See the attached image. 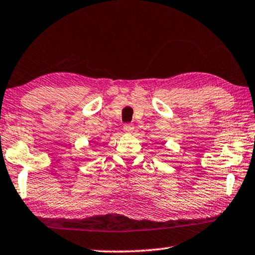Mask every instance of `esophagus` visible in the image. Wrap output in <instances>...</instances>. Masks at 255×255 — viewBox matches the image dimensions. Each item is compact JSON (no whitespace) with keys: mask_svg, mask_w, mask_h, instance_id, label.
<instances>
[{"mask_svg":"<svg viewBox=\"0 0 255 255\" xmlns=\"http://www.w3.org/2000/svg\"><path fill=\"white\" fill-rule=\"evenodd\" d=\"M123 130H124L125 132H132L133 130H134V127H133V124L127 123V124H124V127H123Z\"/></svg>","mask_w":255,"mask_h":255,"instance_id":"esophagus-1","label":"esophagus"}]
</instances>
